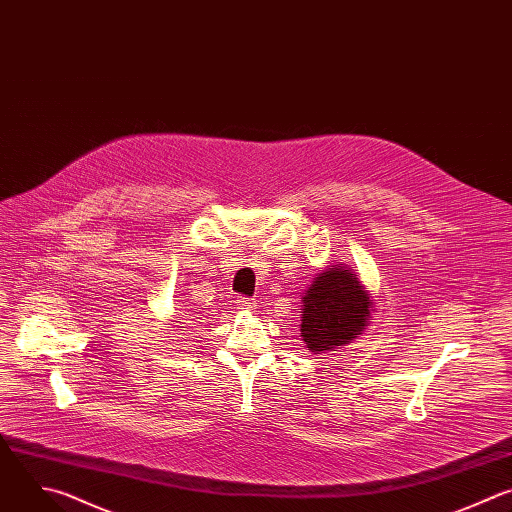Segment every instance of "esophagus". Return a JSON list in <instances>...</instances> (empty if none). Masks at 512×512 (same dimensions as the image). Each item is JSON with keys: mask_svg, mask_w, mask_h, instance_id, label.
<instances>
[{"mask_svg": "<svg viewBox=\"0 0 512 512\" xmlns=\"http://www.w3.org/2000/svg\"><path fill=\"white\" fill-rule=\"evenodd\" d=\"M256 300L254 298H246V296H240L238 298V309H242V311H254L256 309Z\"/></svg>", "mask_w": 512, "mask_h": 512, "instance_id": "esophagus-1", "label": "esophagus"}]
</instances>
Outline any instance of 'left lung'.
I'll return each instance as SVG.
<instances>
[{
	"label": "left lung",
	"mask_w": 512,
	"mask_h": 512,
	"mask_svg": "<svg viewBox=\"0 0 512 512\" xmlns=\"http://www.w3.org/2000/svg\"><path fill=\"white\" fill-rule=\"evenodd\" d=\"M300 337L311 353L321 355L349 345L371 319V300L357 274L331 266L317 274L302 296Z\"/></svg>",
	"instance_id": "obj_1"
}]
</instances>
